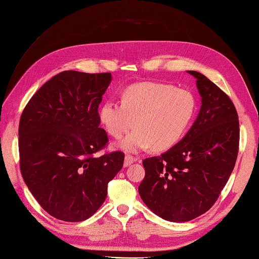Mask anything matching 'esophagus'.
Wrapping results in <instances>:
<instances>
[{
	"label": "esophagus",
	"instance_id": "obj_1",
	"mask_svg": "<svg viewBox=\"0 0 259 259\" xmlns=\"http://www.w3.org/2000/svg\"><path fill=\"white\" fill-rule=\"evenodd\" d=\"M136 161V159L135 158H133L132 155H125V159H124V167H127V166H130L132 163H134Z\"/></svg>",
	"mask_w": 259,
	"mask_h": 259
}]
</instances>
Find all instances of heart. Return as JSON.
Masks as SVG:
<instances>
[{
	"label": "heart",
	"mask_w": 259,
	"mask_h": 259,
	"mask_svg": "<svg viewBox=\"0 0 259 259\" xmlns=\"http://www.w3.org/2000/svg\"><path fill=\"white\" fill-rule=\"evenodd\" d=\"M197 100L187 90L173 85L143 82L124 90L122 103L107 100L99 109V121L110 136L121 138L117 147L137 153L153 147L166 150L178 144L193 120Z\"/></svg>",
	"instance_id": "1"
}]
</instances>
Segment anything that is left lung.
Returning <instances> with one entry per match:
<instances>
[{"instance_id":"1","label":"left lung","mask_w":259,"mask_h":259,"mask_svg":"<svg viewBox=\"0 0 259 259\" xmlns=\"http://www.w3.org/2000/svg\"><path fill=\"white\" fill-rule=\"evenodd\" d=\"M201 109L178 144L144 160L140 198L155 215L185 223L204 214L219 197L232 173L239 149V117L230 98L198 71Z\"/></svg>"}]
</instances>
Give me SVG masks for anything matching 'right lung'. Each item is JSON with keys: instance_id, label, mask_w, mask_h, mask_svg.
I'll return each instance as SVG.
<instances>
[{"instance_id": "right-lung-1", "label": "right lung", "mask_w": 259, "mask_h": 259, "mask_svg": "<svg viewBox=\"0 0 259 259\" xmlns=\"http://www.w3.org/2000/svg\"><path fill=\"white\" fill-rule=\"evenodd\" d=\"M111 73L62 71L29 100L18 130L20 170L38 204L64 222H82L107 197L124 153L95 158L108 142L98 106Z\"/></svg>"}]
</instances>
